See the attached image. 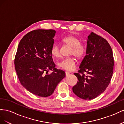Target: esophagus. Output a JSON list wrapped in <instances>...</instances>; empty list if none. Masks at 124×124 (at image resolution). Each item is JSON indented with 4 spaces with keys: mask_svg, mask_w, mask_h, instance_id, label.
Returning a JSON list of instances; mask_svg holds the SVG:
<instances>
[{
    "mask_svg": "<svg viewBox=\"0 0 124 124\" xmlns=\"http://www.w3.org/2000/svg\"><path fill=\"white\" fill-rule=\"evenodd\" d=\"M70 73L69 72H67V71L65 72V75H66V76H69V75H70Z\"/></svg>",
    "mask_w": 124,
    "mask_h": 124,
    "instance_id": "1",
    "label": "esophagus"
}]
</instances>
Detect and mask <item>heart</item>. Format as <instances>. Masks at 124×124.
<instances>
[{"mask_svg": "<svg viewBox=\"0 0 124 124\" xmlns=\"http://www.w3.org/2000/svg\"><path fill=\"white\" fill-rule=\"evenodd\" d=\"M61 42L64 45H68L71 47L70 52V55H73L77 59L83 58L85 55L87 48L86 45L80 42L79 39L74 36L69 35L62 39ZM50 54L54 58H58L60 56V50L59 46L54 44L50 49ZM58 66L60 69L66 70H72L75 67V59L73 56H70L63 59L58 63Z\"/></svg>", "mask_w": 124, "mask_h": 124, "instance_id": "obj_1", "label": "heart"}]
</instances>
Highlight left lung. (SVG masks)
<instances>
[{
  "instance_id": "obj_1",
  "label": "left lung",
  "mask_w": 124,
  "mask_h": 124,
  "mask_svg": "<svg viewBox=\"0 0 124 124\" xmlns=\"http://www.w3.org/2000/svg\"><path fill=\"white\" fill-rule=\"evenodd\" d=\"M113 68L114 58L111 46L104 38L92 32L88 36L86 55L80 70L74 74L78 82L73 87V93L85 100L97 97L108 86Z\"/></svg>"
}]
</instances>
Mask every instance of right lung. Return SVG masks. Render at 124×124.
I'll list each match as a JSON object with an SVG mask.
<instances>
[{
    "instance_id": "right-lung-1",
    "label": "right lung",
    "mask_w": 124,
    "mask_h": 124,
    "mask_svg": "<svg viewBox=\"0 0 124 124\" xmlns=\"http://www.w3.org/2000/svg\"><path fill=\"white\" fill-rule=\"evenodd\" d=\"M56 31L37 30L26 34L19 42L15 59L21 84L31 93L47 97L54 93L65 73L55 68L50 49ZM53 72L49 74V70Z\"/></svg>"
}]
</instances>
